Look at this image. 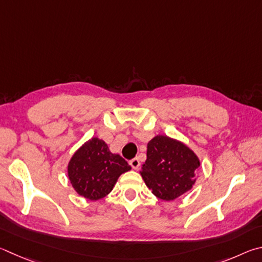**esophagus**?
<instances>
[{"instance_id": "obj_1", "label": "esophagus", "mask_w": 262, "mask_h": 262, "mask_svg": "<svg viewBox=\"0 0 262 262\" xmlns=\"http://www.w3.org/2000/svg\"><path fill=\"white\" fill-rule=\"evenodd\" d=\"M130 164H131V167L134 168V169H138L139 167H140V161H139V159H137V158H135V159H132L131 161H130Z\"/></svg>"}]
</instances>
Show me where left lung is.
<instances>
[{"instance_id": "obj_1", "label": "left lung", "mask_w": 262, "mask_h": 262, "mask_svg": "<svg viewBox=\"0 0 262 262\" xmlns=\"http://www.w3.org/2000/svg\"><path fill=\"white\" fill-rule=\"evenodd\" d=\"M199 167L198 157L185 144L159 135L147 144L140 175L154 195L171 201L192 189Z\"/></svg>"}]
</instances>
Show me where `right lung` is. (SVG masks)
Segmentation results:
<instances>
[{"instance_id": "right-lung-1", "label": "right lung", "mask_w": 262, "mask_h": 262, "mask_svg": "<svg viewBox=\"0 0 262 262\" xmlns=\"http://www.w3.org/2000/svg\"><path fill=\"white\" fill-rule=\"evenodd\" d=\"M128 170L131 167L125 160L113 154L108 145L96 137L86 141L68 164L72 187L90 200H99L110 193L118 177Z\"/></svg>"}]
</instances>
